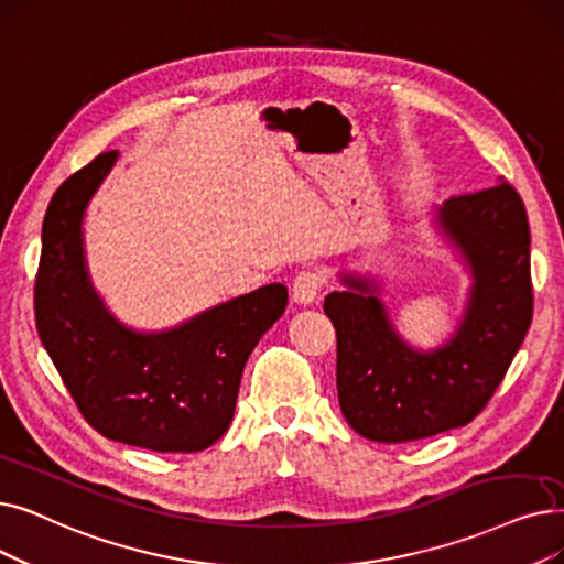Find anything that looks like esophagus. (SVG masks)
I'll return each instance as SVG.
<instances>
[{
	"label": "esophagus",
	"mask_w": 564,
	"mask_h": 564,
	"mask_svg": "<svg viewBox=\"0 0 564 564\" xmlns=\"http://www.w3.org/2000/svg\"><path fill=\"white\" fill-rule=\"evenodd\" d=\"M321 288H323V276L317 272H302L295 283H292V300L297 304H313L321 295Z\"/></svg>",
	"instance_id": "1"
}]
</instances>
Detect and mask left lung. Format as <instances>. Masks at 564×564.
<instances>
[{
	"instance_id": "left-lung-1",
	"label": "left lung",
	"mask_w": 564,
	"mask_h": 564,
	"mask_svg": "<svg viewBox=\"0 0 564 564\" xmlns=\"http://www.w3.org/2000/svg\"><path fill=\"white\" fill-rule=\"evenodd\" d=\"M433 226L470 276L458 325L437 348L410 346L371 274L340 272L343 290L325 297L340 412L373 443H410L473 422L532 323L530 228L513 186L498 177L435 205Z\"/></svg>"
}]
</instances>
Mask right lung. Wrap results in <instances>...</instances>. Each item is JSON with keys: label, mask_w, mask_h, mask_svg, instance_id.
I'll return each instance as SVG.
<instances>
[{"label": "right lung", "mask_w": 564, "mask_h": 564, "mask_svg": "<svg viewBox=\"0 0 564 564\" xmlns=\"http://www.w3.org/2000/svg\"><path fill=\"white\" fill-rule=\"evenodd\" d=\"M117 163L96 156L53 195L34 290L36 329L83 417L117 443L203 452L235 414L243 364L285 311L288 288L262 285L159 332L112 315L85 256V214Z\"/></svg>", "instance_id": "1"}]
</instances>
